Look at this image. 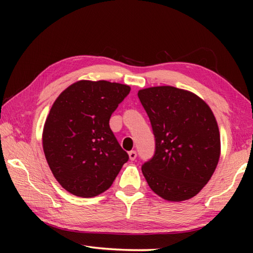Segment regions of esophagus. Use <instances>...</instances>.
Segmentation results:
<instances>
[{"mask_svg": "<svg viewBox=\"0 0 253 253\" xmlns=\"http://www.w3.org/2000/svg\"><path fill=\"white\" fill-rule=\"evenodd\" d=\"M128 156H129V160H130V161H135L137 154H136L135 151H130L129 153H128Z\"/></svg>", "mask_w": 253, "mask_h": 253, "instance_id": "obj_1", "label": "esophagus"}]
</instances>
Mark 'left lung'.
I'll return each mask as SVG.
<instances>
[{
    "instance_id": "1",
    "label": "left lung",
    "mask_w": 253,
    "mask_h": 253,
    "mask_svg": "<svg viewBox=\"0 0 253 253\" xmlns=\"http://www.w3.org/2000/svg\"><path fill=\"white\" fill-rule=\"evenodd\" d=\"M138 98L156 143L155 155L142 168L149 187L169 202L193 198L220 160V130L213 111L194 92L172 85L140 89Z\"/></svg>"
}]
</instances>
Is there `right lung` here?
I'll use <instances>...</instances> for the list:
<instances>
[{
    "label": "right lung",
    "mask_w": 253,
    "mask_h": 253,
    "mask_svg": "<svg viewBox=\"0 0 253 253\" xmlns=\"http://www.w3.org/2000/svg\"><path fill=\"white\" fill-rule=\"evenodd\" d=\"M129 91L127 84L79 80L53 102L42 146L53 176L69 193L80 198L104 193L128 161L109 119Z\"/></svg>",
    "instance_id": "right-lung-1"
}]
</instances>
